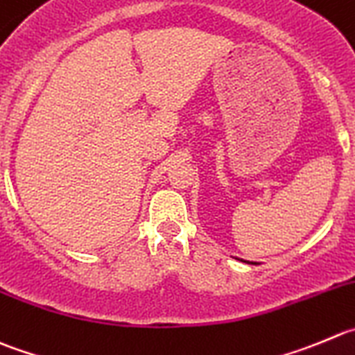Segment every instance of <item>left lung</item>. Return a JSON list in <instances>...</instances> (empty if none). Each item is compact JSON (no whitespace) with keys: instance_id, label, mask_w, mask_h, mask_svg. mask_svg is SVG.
Listing matches in <instances>:
<instances>
[{"instance_id":"left-lung-1","label":"left lung","mask_w":355,"mask_h":355,"mask_svg":"<svg viewBox=\"0 0 355 355\" xmlns=\"http://www.w3.org/2000/svg\"><path fill=\"white\" fill-rule=\"evenodd\" d=\"M245 263H249V261H245Z\"/></svg>"}]
</instances>
